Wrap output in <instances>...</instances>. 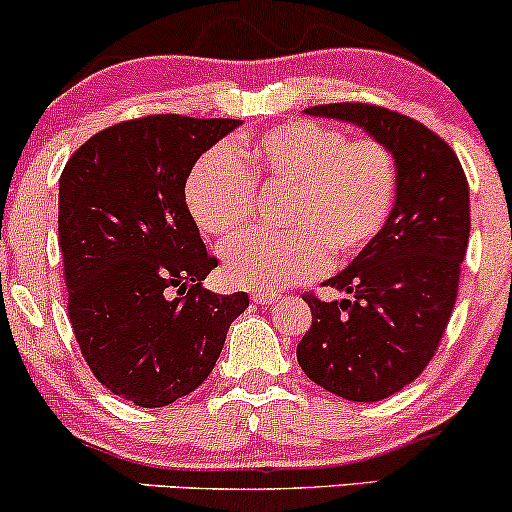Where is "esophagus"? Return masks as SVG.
<instances>
[{
  "label": "esophagus",
  "mask_w": 512,
  "mask_h": 512,
  "mask_svg": "<svg viewBox=\"0 0 512 512\" xmlns=\"http://www.w3.org/2000/svg\"><path fill=\"white\" fill-rule=\"evenodd\" d=\"M252 300H255L257 305H272L279 295H276V291H252Z\"/></svg>",
  "instance_id": "34e87169"
}]
</instances>
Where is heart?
<instances>
[{
    "instance_id": "1",
    "label": "heart",
    "mask_w": 512,
    "mask_h": 512,
    "mask_svg": "<svg viewBox=\"0 0 512 512\" xmlns=\"http://www.w3.org/2000/svg\"><path fill=\"white\" fill-rule=\"evenodd\" d=\"M257 193H283V233L248 231L224 245L231 281L283 288L346 262L379 236L398 193V162L377 138H353L315 121L269 128L243 150L217 145L197 159L186 183L202 231L229 236L255 212Z\"/></svg>"
}]
</instances>
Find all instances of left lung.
I'll use <instances>...</instances> for the list:
<instances>
[{
	"label": "left lung",
	"instance_id": "obj_1",
	"mask_svg": "<svg viewBox=\"0 0 512 512\" xmlns=\"http://www.w3.org/2000/svg\"><path fill=\"white\" fill-rule=\"evenodd\" d=\"M357 123L393 150L396 205L386 226L348 269L324 286L350 293L303 300L312 324L298 343L303 372L355 403L389 398L424 372L458 298L470 238V193L453 147L424 123L369 102L305 109Z\"/></svg>",
	"mask_w": 512,
	"mask_h": 512
}]
</instances>
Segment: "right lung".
Listing matches in <instances>:
<instances>
[{
  "label": "right lung",
  "mask_w": 512,
  "mask_h": 512,
  "mask_svg": "<svg viewBox=\"0 0 512 512\" xmlns=\"http://www.w3.org/2000/svg\"><path fill=\"white\" fill-rule=\"evenodd\" d=\"M236 119L150 114L95 133L59 181L69 319L97 381L164 408L209 377L248 293L202 288L217 267L186 205L202 152Z\"/></svg>",
  "instance_id": "add662e5"
}]
</instances>
